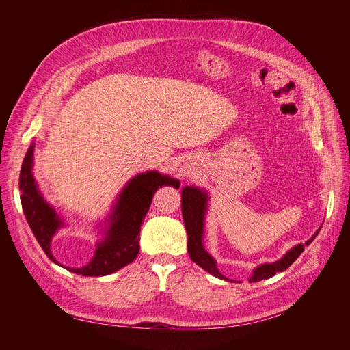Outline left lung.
<instances>
[{
	"label": "left lung",
	"instance_id": "8db88e82",
	"mask_svg": "<svg viewBox=\"0 0 350 350\" xmlns=\"http://www.w3.org/2000/svg\"><path fill=\"white\" fill-rule=\"evenodd\" d=\"M181 207H183V217H184V225L187 229V235H188V254L191 260L198 264L201 269H204L207 273L213 274L215 278L232 282L226 276H224L217 269V262L216 260L210 256V254L206 251L203 238H204V220H206V213L208 208V194L206 189L196 187V185H185L181 191ZM321 226L319 230L306 241L305 243H298V245L292 247L284 256L274 261V262H264L257 266L252 270L251 278L248 282L256 283L264 279H270L278 271H284L288 269L291 264L301 256V252L305 250L306 245L314 241V238L319 235Z\"/></svg>",
	"mask_w": 350,
	"mask_h": 350
}]
</instances>
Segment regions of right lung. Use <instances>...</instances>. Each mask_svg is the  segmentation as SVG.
<instances>
[{
    "instance_id": "obj_1",
    "label": "right lung",
    "mask_w": 350,
    "mask_h": 350,
    "mask_svg": "<svg viewBox=\"0 0 350 350\" xmlns=\"http://www.w3.org/2000/svg\"><path fill=\"white\" fill-rule=\"evenodd\" d=\"M33 152L35 143H31L23 159L22 171H20L18 187L22 196V207L27 224L38 239L39 245L46 256L61 264L52 256L51 242L57 232L64 226V220L57 213V210L46 203L40 194L36 179L33 176ZM172 185L179 188V181L169 175H162L157 171H147L137 174L124 185L118 194L115 204L107 220L103 221V238L96 243L94 256L84 267H66L68 271L80 276H107L122 269L139 254L140 226L152 204V198L159 187ZM64 267V266H62Z\"/></svg>"
}]
</instances>
